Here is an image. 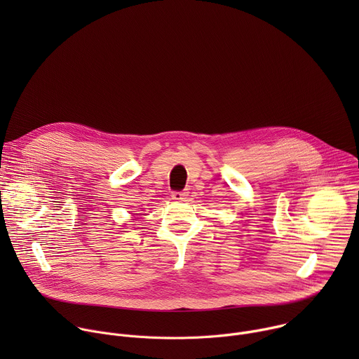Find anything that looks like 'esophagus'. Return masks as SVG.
Returning a JSON list of instances; mask_svg holds the SVG:
<instances>
[{
  "mask_svg": "<svg viewBox=\"0 0 359 359\" xmlns=\"http://www.w3.org/2000/svg\"><path fill=\"white\" fill-rule=\"evenodd\" d=\"M187 197V193L186 191H173L172 193V198L176 200V201H182Z\"/></svg>",
  "mask_w": 359,
  "mask_h": 359,
  "instance_id": "1",
  "label": "esophagus"
}]
</instances>
